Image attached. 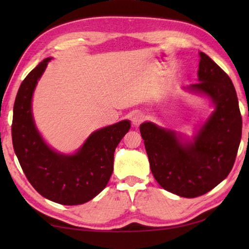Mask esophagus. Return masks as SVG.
Returning a JSON list of instances; mask_svg holds the SVG:
<instances>
[{
	"label": "esophagus",
	"instance_id": "1",
	"mask_svg": "<svg viewBox=\"0 0 249 249\" xmlns=\"http://www.w3.org/2000/svg\"><path fill=\"white\" fill-rule=\"evenodd\" d=\"M130 120H132V124L134 126H138L142 123V120H144V115H142L141 112H134Z\"/></svg>",
	"mask_w": 249,
	"mask_h": 249
}]
</instances>
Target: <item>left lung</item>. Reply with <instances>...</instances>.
<instances>
[{
    "mask_svg": "<svg viewBox=\"0 0 249 249\" xmlns=\"http://www.w3.org/2000/svg\"><path fill=\"white\" fill-rule=\"evenodd\" d=\"M197 83L185 90L208 96L214 111L193 136L153 122L140 126L151 174L161 188L182 197L205 195L234 166L242 138V116L233 82L208 54L199 53Z\"/></svg>",
    "mask_w": 249,
    "mask_h": 249,
    "instance_id": "1",
    "label": "left lung"
}]
</instances>
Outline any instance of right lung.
I'll list each match as a JSON object with an SVG mask.
<instances>
[{
    "label": "right lung",
    "mask_w": 249,
    "mask_h": 249,
    "mask_svg": "<svg viewBox=\"0 0 249 249\" xmlns=\"http://www.w3.org/2000/svg\"><path fill=\"white\" fill-rule=\"evenodd\" d=\"M52 59H44L20 84L13 108V147L25 176L39 195L59 204H83L107 187L115 148L130 122L96 129L74 154L52 148L36 127L32 107L34 91Z\"/></svg>",
    "instance_id": "right-lung-1"
}]
</instances>
